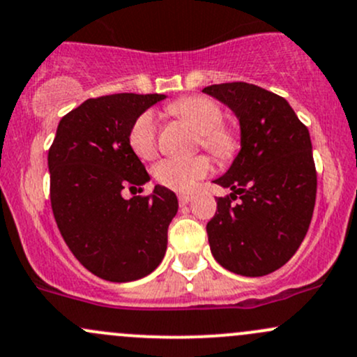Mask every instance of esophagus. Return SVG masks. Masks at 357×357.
<instances>
[{
  "mask_svg": "<svg viewBox=\"0 0 357 357\" xmlns=\"http://www.w3.org/2000/svg\"><path fill=\"white\" fill-rule=\"evenodd\" d=\"M190 200H191V195H186V193H183V195H179V197H178V202H179V205H186V204H188Z\"/></svg>",
  "mask_w": 357,
  "mask_h": 357,
  "instance_id": "esophagus-1",
  "label": "esophagus"
}]
</instances>
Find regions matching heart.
<instances>
[{
	"instance_id": "b5f03b06",
	"label": "heart",
	"mask_w": 357,
	"mask_h": 357,
	"mask_svg": "<svg viewBox=\"0 0 357 357\" xmlns=\"http://www.w3.org/2000/svg\"><path fill=\"white\" fill-rule=\"evenodd\" d=\"M171 116L183 119L197 131V145L220 160L236 155L241 140L232 126L222 123V107L205 96H188L174 100L166 109ZM128 144L140 159H153L157 153V121L153 112L145 111L135 118L128 131ZM212 164L207 155H193L186 159L169 157L153 169L155 179L162 186L174 191H191L200 179L208 174Z\"/></svg>"
}]
</instances>
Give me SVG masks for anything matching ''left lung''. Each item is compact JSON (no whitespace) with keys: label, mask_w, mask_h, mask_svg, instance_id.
Wrapping results in <instances>:
<instances>
[{"label":"left lung","mask_w":357,"mask_h":357,"mask_svg":"<svg viewBox=\"0 0 357 357\" xmlns=\"http://www.w3.org/2000/svg\"><path fill=\"white\" fill-rule=\"evenodd\" d=\"M205 93L231 107L241 125V150L217 185L207 224L213 258L231 272L261 277L287 264L305 239L317 169L310 131L284 97L246 82L210 85Z\"/></svg>","instance_id":"1"}]
</instances>
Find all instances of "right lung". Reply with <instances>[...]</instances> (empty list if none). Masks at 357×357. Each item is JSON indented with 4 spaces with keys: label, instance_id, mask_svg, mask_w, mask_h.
I'll use <instances>...</instances> for the list:
<instances>
[{
    "label": "right lung",
    "instance_id": "1",
    "mask_svg": "<svg viewBox=\"0 0 357 357\" xmlns=\"http://www.w3.org/2000/svg\"><path fill=\"white\" fill-rule=\"evenodd\" d=\"M162 99V93L87 99L63 116L47 153L59 232L75 258L109 282L149 275L166 253L176 195L157 185L150 195L121 197L150 179L128 144L131 123Z\"/></svg>",
    "mask_w": 357,
    "mask_h": 357
}]
</instances>
